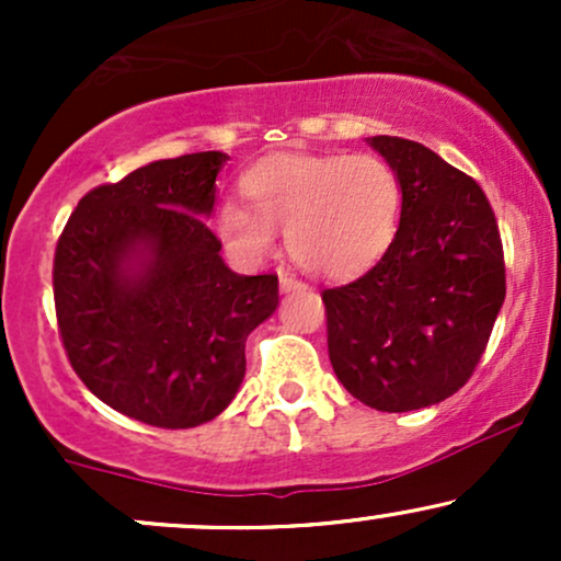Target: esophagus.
<instances>
[{
	"label": "esophagus",
	"mask_w": 561,
	"mask_h": 561,
	"mask_svg": "<svg viewBox=\"0 0 561 561\" xmlns=\"http://www.w3.org/2000/svg\"><path fill=\"white\" fill-rule=\"evenodd\" d=\"M279 285H282V293H295V289H306V282L295 279V276H287V274L282 276Z\"/></svg>",
	"instance_id": "obj_1"
}]
</instances>
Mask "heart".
Here are the masks:
<instances>
[{
  "label": "heart",
  "mask_w": 561,
  "mask_h": 561,
  "mask_svg": "<svg viewBox=\"0 0 561 561\" xmlns=\"http://www.w3.org/2000/svg\"><path fill=\"white\" fill-rule=\"evenodd\" d=\"M248 205L224 203L216 234L244 266H259L285 231L289 259L321 279H347L388 253L401 221V182L377 156L268 158L242 176Z\"/></svg>",
  "instance_id": "b5f03b06"
}]
</instances>
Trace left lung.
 Instances as JSON below:
<instances>
[{"label": "left lung", "mask_w": 561, "mask_h": 561, "mask_svg": "<svg viewBox=\"0 0 561 561\" xmlns=\"http://www.w3.org/2000/svg\"><path fill=\"white\" fill-rule=\"evenodd\" d=\"M366 141L398 173L401 224L375 268L321 293L327 345L353 398L401 414L472 377L504 306V250L474 179L420 141Z\"/></svg>", "instance_id": "8db88e82"}]
</instances>
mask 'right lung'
<instances>
[{
	"label": "right lung",
	"instance_id": "obj_1",
	"mask_svg": "<svg viewBox=\"0 0 561 561\" xmlns=\"http://www.w3.org/2000/svg\"><path fill=\"white\" fill-rule=\"evenodd\" d=\"M227 160H152L96 186L57 242L70 366L102 403L152 427L216 420L244 379V340L279 306V279L231 272L208 229Z\"/></svg>",
	"mask_w": 561,
	"mask_h": 561
}]
</instances>
